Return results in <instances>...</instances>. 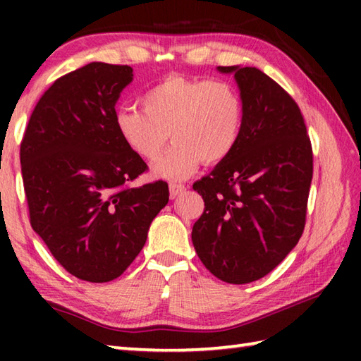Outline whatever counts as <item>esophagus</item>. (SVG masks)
Masks as SVG:
<instances>
[{
  "label": "esophagus",
  "mask_w": 361,
  "mask_h": 361,
  "mask_svg": "<svg viewBox=\"0 0 361 361\" xmlns=\"http://www.w3.org/2000/svg\"><path fill=\"white\" fill-rule=\"evenodd\" d=\"M185 191H186L185 185H176V183H172V185H170V197L172 199L178 197V195H181Z\"/></svg>",
  "instance_id": "esophagus-1"
}]
</instances>
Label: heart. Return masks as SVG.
Instances as JSON below:
<instances>
[{"label": "heart", "mask_w": 361, "mask_h": 361, "mask_svg": "<svg viewBox=\"0 0 361 361\" xmlns=\"http://www.w3.org/2000/svg\"><path fill=\"white\" fill-rule=\"evenodd\" d=\"M142 108L118 109L116 130L146 162L157 161L170 135L175 145L156 166V173L172 181L189 178L200 161H223L242 133V97L223 79L167 76L146 90Z\"/></svg>", "instance_id": "obj_1"}]
</instances>
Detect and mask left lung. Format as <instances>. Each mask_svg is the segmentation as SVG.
<instances>
[{"instance_id": "1", "label": "left lung", "mask_w": 361, "mask_h": 361, "mask_svg": "<svg viewBox=\"0 0 361 361\" xmlns=\"http://www.w3.org/2000/svg\"><path fill=\"white\" fill-rule=\"evenodd\" d=\"M234 75L243 126L231 154L192 188L205 210L192 226L195 253L213 276L255 282L282 262L301 239L312 146L296 102L253 66H218Z\"/></svg>"}]
</instances>
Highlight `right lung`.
<instances>
[{
  "label": "right lung",
  "instance_id": "add662e5",
  "mask_svg": "<svg viewBox=\"0 0 361 361\" xmlns=\"http://www.w3.org/2000/svg\"><path fill=\"white\" fill-rule=\"evenodd\" d=\"M127 65L92 62L59 78L30 116L20 145L33 231L71 276L118 279L169 202L166 181L130 186L146 169L114 126L132 82Z\"/></svg>",
  "mask_w": 361,
  "mask_h": 361
}]
</instances>
